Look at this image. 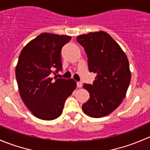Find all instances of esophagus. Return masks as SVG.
<instances>
[{
	"label": "esophagus",
	"mask_w": 150,
	"mask_h": 150,
	"mask_svg": "<svg viewBox=\"0 0 150 150\" xmlns=\"http://www.w3.org/2000/svg\"><path fill=\"white\" fill-rule=\"evenodd\" d=\"M77 86H78V88H81L83 86L82 83L78 82V83H77Z\"/></svg>",
	"instance_id": "obj_1"
}]
</instances>
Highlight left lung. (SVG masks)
I'll return each instance as SVG.
<instances>
[{
  "instance_id": "1",
  "label": "left lung",
  "mask_w": 150,
  "mask_h": 150,
  "mask_svg": "<svg viewBox=\"0 0 150 150\" xmlns=\"http://www.w3.org/2000/svg\"><path fill=\"white\" fill-rule=\"evenodd\" d=\"M87 54L90 72L96 73L93 85L84 84L90 98L82 105L85 114L99 118L112 112L126 95L131 82L129 62L118 43L104 31L77 37Z\"/></svg>"
}]
</instances>
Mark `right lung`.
<instances>
[{"label": "right lung", "mask_w": 150, "mask_h": 150, "mask_svg": "<svg viewBox=\"0 0 150 150\" xmlns=\"http://www.w3.org/2000/svg\"><path fill=\"white\" fill-rule=\"evenodd\" d=\"M71 36L43 33L30 41L19 54L16 78L19 94L35 117L51 120L61 115L65 100L77 86L72 78L50 75L62 69L61 50Z\"/></svg>", "instance_id": "right-lung-1"}]
</instances>
